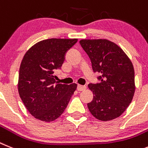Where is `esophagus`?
<instances>
[{
  "mask_svg": "<svg viewBox=\"0 0 148 148\" xmlns=\"http://www.w3.org/2000/svg\"><path fill=\"white\" fill-rule=\"evenodd\" d=\"M86 88V86H82V85H78L77 86V90L78 91H84Z\"/></svg>",
  "mask_w": 148,
  "mask_h": 148,
  "instance_id": "obj_1",
  "label": "esophagus"
}]
</instances>
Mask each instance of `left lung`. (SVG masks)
<instances>
[{"instance_id": "8db88e82", "label": "left lung", "mask_w": 148, "mask_h": 148, "mask_svg": "<svg viewBox=\"0 0 148 148\" xmlns=\"http://www.w3.org/2000/svg\"><path fill=\"white\" fill-rule=\"evenodd\" d=\"M91 60L101 83H90L93 100L87 103L95 118L103 121L116 119L127 110L134 96L135 72L131 60L116 44L107 39L79 41Z\"/></svg>"}]
</instances>
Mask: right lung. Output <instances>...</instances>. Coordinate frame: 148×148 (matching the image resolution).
<instances>
[{"label":"right lung","instance_id":"1","mask_svg":"<svg viewBox=\"0 0 148 148\" xmlns=\"http://www.w3.org/2000/svg\"><path fill=\"white\" fill-rule=\"evenodd\" d=\"M77 38H48L37 42L24 54L19 69L18 89L27 110L34 118L50 122L63 113L77 85L56 83L65 53Z\"/></svg>","mask_w":148,"mask_h":148}]
</instances>
